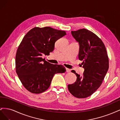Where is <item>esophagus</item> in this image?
<instances>
[{"label":"esophagus","mask_w":120,"mask_h":120,"mask_svg":"<svg viewBox=\"0 0 120 120\" xmlns=\"http://www.w3.org/2000/svg\"><path fill=\"white\" fill-rule=\"evenodd\" d=\"M66 71H67V72H70V71H71L70 69L68 68H66Z\"/></svg>","instance_id":"obj_1"}]
</instances>
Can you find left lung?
<instances>
[{
  "mask_svg": "<svg viewBox=\"0 0 120 120\" xmlns=\"http://www.w3.org/2000/svg\"><path fill=\"white\" fill-rule=\"evenodd\" d=\"M71 33L79 44V59L82 61L84 72L81 77L72 70L77 80L68 87L74 97L85 98L95 93L104 80L109 69L107 52L101 40L92 31L83 28Z\"/></svg>",
  "mask_w": 120,
  "mask_h": 120,
  "instance_id": "left-lung-1",
  "label": "left lung"
}]
</instances>
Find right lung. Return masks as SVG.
<instances>
[{
  "instance_id": "obj_1",
  "label": "right lung",
  "mask_w": 120,
  "mask_h": 120,
  "mask_svg": "<svg viewBox=\"0 0 120 120\" xmlns=\"http://www.w3.org/2000/svg\"><path fill=\"white\" fill-rule=\"evenodd\" d=\"M65 35L66 31L50 27H35L24 36L17 50L15 66L18 77L29 92H44L54 75L66 71L62 65L52 64L42 58L52 52L56 41Z\"/></svg>"
}]
</instances>
